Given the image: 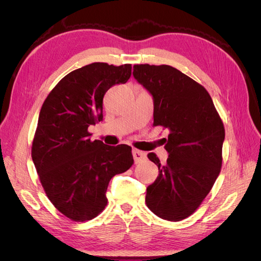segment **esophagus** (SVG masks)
Here are the masks:
<instances>
[{
    "label": "esophagus",
    "instance_id": "obj_1",
    "mask_svg": "<svg viewBox=\"0 0 261 261\" xmlns=\"http://www.w3.org/2000/svg\"><path fill=\"white\" fill-rule=\"evenodd\" d=\"M133 156H134V161H135V163H139L143 160H145L147 155L144 151H140V150L134 149L133 150Z\"/></svg>",
    "mask_w": 261,
    "mask_h": 261
}]
</instances>
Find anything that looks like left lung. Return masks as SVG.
Returning <instances> with one entry per match:
<instances>
[{"mask_svg": "<svg viewBox=\"0 0 261 261\" xmlns=\"http://www.w3.org/2000/svg\"><path fill=\"white\" fill-rule=\"evenodd\" d=\"M134 78L153 99V125L169 129L167 162L150 152L159 175L146 203L169 221L186 219L211 191L222 165L224 126L208 91L170 65H134Z\"/></svg>", "mask_w": 261, "mask_h": 261, "instance_id": "obj_1", "label": "left lung"}]
</instances>
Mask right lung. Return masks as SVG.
Here are the masks:
<instances>
[{"mask_svg":"<svg viewBox=\"0 0 261 261\" xmlns=\"http://www.w3.org/2000/svg\"><path fill=\"white\" fill-rule=\"evenodd\" d=\"M130 75V64L92 63L62 78L43 102L31 156L48 198L70 220L96 218L107 206L110 180L134 163L129 146L92 141L88 132L103 120L106 92Z\"/></svg>","mask_w":261,"mask_h":261,"instance_id":"1","label":"right lung"}]
</instances>
